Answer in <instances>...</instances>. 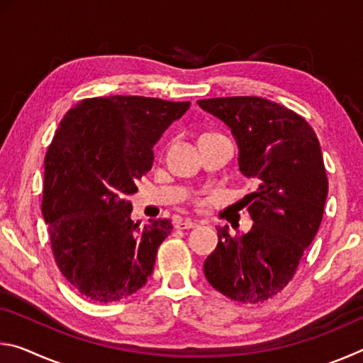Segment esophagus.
<instances>
[{
	"label": "esophagus",
	"instance_id": "obj_1",
	"mask_svg": "<svg viewBox=\"0 0 363 363\" xmlns=\"http://www.w3.org/2000/svg\"><path fill=\"white\" fill-rule=\"evenodd\" d=\"M196 225H199L196 224V220H192V219H177L174 223L176 229H194Z\"/></svg>",
	"mask_w": 363,
	"mask_h": 363
}]
</instances>
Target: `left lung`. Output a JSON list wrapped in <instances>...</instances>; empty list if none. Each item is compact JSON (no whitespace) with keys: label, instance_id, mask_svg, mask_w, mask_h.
<instances>
[{"label":"left lung","instance_id":"1","mask_svg":"<svg viewBox=\"0 0 363 363\" xmlns=\"http://www.w3.org/2000/svg\"><path fill=\"white\" fill-rule=\"evenodd\" d=\"M199 106L230 128L238 167L257 186L243 199L253 227L240 237L216 227L205 277L227 298L262 303L293 279L320 227L328 194L320 143L303 116L262 97H214Z\"/></svg>","mask_w":363,"mask_h":363}]
</instances>
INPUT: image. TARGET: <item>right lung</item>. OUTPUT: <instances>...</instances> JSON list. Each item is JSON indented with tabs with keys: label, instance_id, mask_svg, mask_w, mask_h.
I'll use <instances>...</instances> for the list:
<instances>
[{
	"label": "right lung",
	"instance_id": "1",
	"mask_svg": "<svg viewBox=\"0 0 363 363\" xmlns=\"http://www.w3.org/2000/svg\"><path fill=\"white\" fill-rule=\"evenodd\" d=\"M189 107L157 97H91L59 123L45 157L41 211L59 270L88 299H125L152 275L173 224L134 223L128 196L150 171L153 145Z\"/></svg>",
	"mask_w": 363,
	"mask_h": 363
}]
</instances>
